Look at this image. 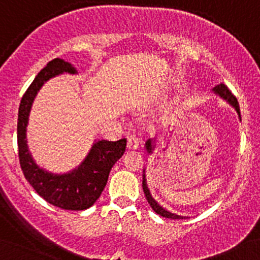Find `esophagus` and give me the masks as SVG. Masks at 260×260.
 <instances>
[{"label":"esophagus","instance_id":"obj_1","mask_svg":"<svg viewBox=\"0 0 260 260\" xmlns=\"http://www.w3.org/2000/svg\"><path fill=\"white\" fill-rule=\"evenodd\" d=\"M139 143H140V140H139V138L136 135H130L127 136V148L130 150H136L139 148Z\"/></svg>","mask_w":260,"mask_h":260}]
</instances>
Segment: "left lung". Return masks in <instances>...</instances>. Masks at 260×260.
Listing matches in <instances>:
<instances>
[{
	"mask_svg": "<svg viewBox=\"0 0 260 260\" xmlns=\"http://www.w3.org/2000/svg\"><path fill=\"white\" fill-rule=\"evenodd\" d=\"M214 92L216 93V95H219L220 98L225 99L226 101L230 104V105H233L235 108V110H237L238 115H239V119L242 120V116H240V109H239V104H238V100L237 98H235L234 95H233V92L228 89V86L224 84H219L216 85L215 87H214ZM146 149H148L149 152H151L152 150V145H151V141L148 140L146 141ZM143 190H144V194H145V198L146 200H148V203L150 204V207L152 208V210L155 211L156 214H159V215L161 216H165V218H169V219H183L184 216H180V215H175V214L170 213V211L162 209L161 207H160L159 204H157L156 202H155L154 199H152V197L150 195V191L148 189V186H146V183H145V175H144V180H143Z\"/></svg>",
	"mask_w": 260,
	"mask_h": 260,
	"instance_id": "obj_1",
	"label": "left lung"
}]
</instances>
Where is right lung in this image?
<instances>
[{"mask_svg": "<svg viewBox=\"0 0 260 260\" xmlns=\"http://www.w3.org/2000/svg\"><path fill=\"white\" fill-rule=\"evenodd\" d=\"M62 72L75 74L76 70L71 63L53 58L37 74L23 93L17 120L18 159L26 180L47 203L61 209L85 210L93 205L106 186L111 168L126 149V139L96 141L80 168L63 175H53L35 164L26 144V126L32 101L45 81Z\"/></svg>", "mask_w": 260, "mask_h": 260, "instance_id": "1", "label": "right lung"}]
</instances>
